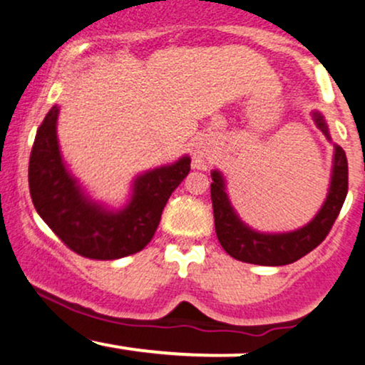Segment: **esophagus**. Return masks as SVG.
<instances>
[{
	"mask_svg": "<svg viewBox=\"0 0 365 365\" xmlns=\"http://www.w3.org/2000/svg\"><path fill=\"white\" fill-rule=\"evenodd\" d=\"M207 156V150L202 148H197L194 153V168H200L204 165V159Z\"/></svg>",
	"mask_w": 365,
	"mask_h": 365,
	"instance_id": "esophagus-1",
	"label": "esophagus"
}]
</instances>
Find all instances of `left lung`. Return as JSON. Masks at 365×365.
<instances>
[{"label": "left lung", "mask_w": 365, "mask_h": 365, "mask_svg": "<svg viewBox=\"0 0 365 365\" xmlns=\"http://www.w3.org/2000/svg\"><path fill=\"white\" fill-rule=\"evenodd\" d=\"M312 118L326 139L331 140L324 116L319 111H314ZM211 178L216 235L226 254L237 261L259 264V266H284L299 261L305 254L316 249L329 233L349 192V163H346L345 150L334 144L333 171H331V183L324 204L311 223L287 233H261L245 225L230 202L221 171H211Z\"/></svg>", "instance_id": "obj_1"}]
</instances>
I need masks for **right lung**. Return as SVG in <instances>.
Segmentation results:
<instances>
[{
    "label": "right lung",
    "mask_w": 365,
    "mask_h": 365,
    "mask_svg": "<svg viewBox=\"0 0 365 365\" xmlns=\"http://www.w3.org/2000/svg\"><path fill=\"white\" fill-rule=\"evenodd\" d=\"M58 113L54 104L37 128L29 161V188L37 215L83 257L113 261L140 252L156 233L171 192L190 171V158L139 175L127 206L111 211L92 200L66 170L56 135Z\"/></svg>",
    "instance_id": "obj_1"
}]
</instances>
